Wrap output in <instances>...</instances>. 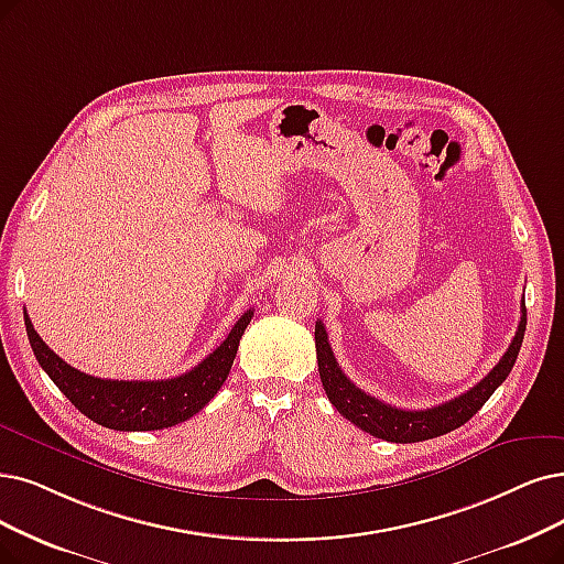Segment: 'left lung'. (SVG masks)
Wrapping results in <instances>:
<instances>
[{
    "instance_id": "obj_1",
    "label": "left lung",
    "mask_w": 564,
    "mask_h": 564,
    "mask_svg": "<svg viewBox=\"0 0 564 564\" xmlns=\"http://www.w3.org/2000/svg\"><path fill=\"white\" fill-rule=\"evenodd\" d=\"M528 324L525 301L521 303V324L513 335V340L500 364L495 366L477 387H471L463 395L442 402L431 410H400L393 404L381 402L366 391H360L354 381L340 370L337 360L333 356V349L328 345V335L324 328V322H317L314 326V343H317V360H319V377L328 400L333 408L340 412L347 421L358 425L360 431L370 433L372 437L395 442V444H410V442H423L433 440L440 435H446L456 431L463 423H467L475 416L484 402L495 393L502 381L509 377L516 356L521 351L523 335Z\"/></svg>"
}]
</instances>
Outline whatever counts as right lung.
Listing matches in <instances>:
<instances>
[{
    "instance_id": "1",
    "label": "right lung",
    "mask_w": 564,
    "mask_h": 564,
    "mask_svg": "<svg viewBox=\"0 0 564 564\" xmlns=\"http://www.w3.org/2000/svg\"><path fill=\"white\" fill-rule=\"evenodd\" d=\"M254 310H247L231 333L213 354L189 372L156 381H118L85 375L72 368L41 340L28 312L25 328L39 366L48 372L55 387L76 404L78 412L110 431H162L183 423L200 412L217 395L229 377L240 337L252 322Z\"/></svg>"
}]
</instances>
